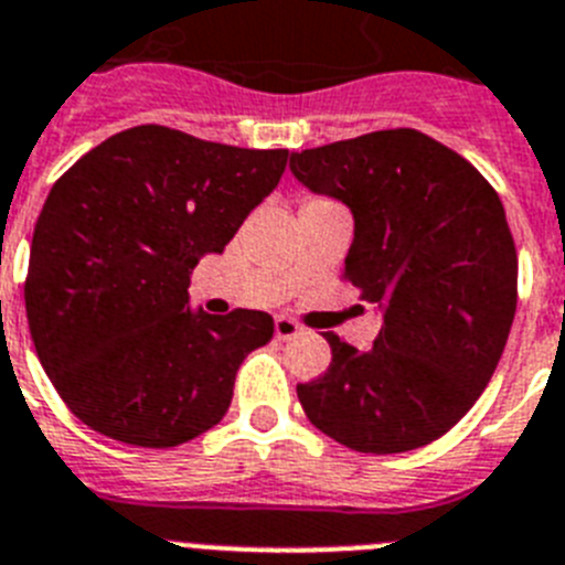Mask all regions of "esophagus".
I'll return each instance as SVG.
<instances>
[{
  "label": "esophagus",
  "instance_id": "esophagus-1",
  "mask_svg": "<svg viewBox=\"0 0 565 565\" xmlns=\"http://www.w3.org/2000/svg\"><path fill=\"white\" fill-rule=\"evenodd\" d=\"M302 331V326L297 320H291V317H277L274 320V334L279 337V340H291V337H297Z\"/></svg>",
  "mask_w": 565,
  "mask_h": 565
}]
</instances>
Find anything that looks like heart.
<instances>
[{
  "label": "heart",
  "instance_id": "1",
  "mask_svg": "<svg viewBox=\"0 0 565 565\" xmlns=\"http://www.w3.org/2000/svg\"><path fill=\"white\" fill-rule=\"evenodd\" d=\"M308 202H315V200H308Z\"/></svg>",
  "mask_w": 565,
  "mask_h": 565
}]
</instances>
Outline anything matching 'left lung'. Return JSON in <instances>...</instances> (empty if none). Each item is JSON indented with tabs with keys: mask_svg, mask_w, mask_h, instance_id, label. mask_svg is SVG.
I'll return each mask as SVG.
<instances>
[{
	"mask_svg": "<svg viewBox=\"0 0 565 565\" xmlns=\"http://www.w3.org/2000/svg\"><path fill=\"white\" fill-rule=\"evenodd\" d=\"M294 177L345 202L342 277L383 306L369 351L326 334L331 365L297 385L306 417L363 455L443 437L498 369L518 308V248L503 202L469 159L414 128L291 153Z\"/></svg>",
	"mask_w": 565,
	"mask_h": 565,
	"instance_id": "left-lung-1",
	"label": "left lung"
}]
</instances>
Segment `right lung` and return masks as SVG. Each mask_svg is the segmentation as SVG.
I'll use <instances>...</instances> for the list:
<instances>
[{"label": "right lung", "mask_w": 565, "mask_h": 565, "mask_svg": "<svg viewBox=\"0 0 565 565\" xmlns=\"http://www.w3.org/2000/svg\"><path fill=\"white\" fill-rule=\"evenodd\" d=\"M286 162V148L137 125L53 182L33 228L25 311L42 369L85 426L171 448L223 420L236 369L271 340L274 320L248 308L194 315L188 286Z\"/></svg>", "instance_id": "add662e5"}]
</instances>
